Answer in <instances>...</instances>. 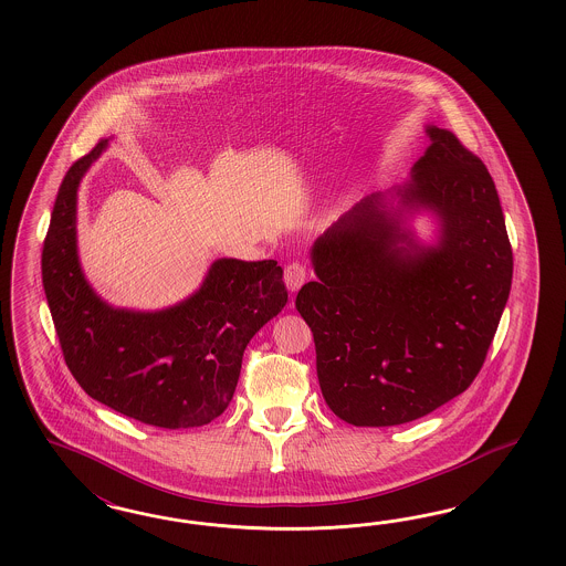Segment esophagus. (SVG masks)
Returning <instances> with one entry per match:
<instances>
[{
  "label": "esophagus",
  "instance_id": "34e87169",
  "mask_svg": "<svg viewBox=\"0 0 566 566\" xmlns=\"http://www.w3.org/2000/svg\"><path fill=\"white\" fill-rule=\"evenodd\" d=\"M305 280H307V268H305V263L292 261V263L286 265V270H284V282H286L289 291H298V289L305 284Z\"/></svg>",
  "mask_w": 566,
  "mask_h": 566
}]
</instances>
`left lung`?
<instances>
[{
    "label": "left lung",
    "mask_w": 566,
    "mask_h": 566,
    "mask_svg": "<svg viewBox=\"0 0 566 566\" xmlns=\"http://www.w3.org/2000/svg\"><path fill=\"white\" fill-rule=\"evenodd\" d=\"M396 190L371 195L315 240L317 280L296 294L313 332L327 407L357 428L409 423L463 395L494 340L513 280L496 187L478 155L446 128ZM426 206L443 223L436 248L399 228Z\"/></svg>",
    "instance_id": "8db88e82"
}]
</instances>
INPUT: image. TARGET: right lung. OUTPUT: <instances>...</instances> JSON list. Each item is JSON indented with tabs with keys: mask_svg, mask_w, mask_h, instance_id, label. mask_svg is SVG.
<instances>
[{
	"mask_svg": "<svg viewBox=\"0 0 566 566\" xmlns=\"http://www.w3.org/2000/svg\"><path fill=\"white\" fill-rule=\"evenodd\" d=\"M105 145L70 166L43 242V289L62 355L105 407L154 428H201L230 405L249 340L286 305L284 272L274 259H218L176 307L137 313L103 303L78 265L76 190Z\"/></svg>",
	"mask_w": 566,
	"mask_h": 566,
	"instance_id": "add662e5",
	"label": "right lung"
}]
</instances>
